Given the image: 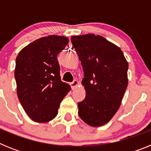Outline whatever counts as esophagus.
Masks as SVG:
<instances>
[{"mask_svg": "<svg viewBox=\"0 0 151 151\" xmlns=\"http://www.w3.org/2000/svg\"><path fill=\"white\" fill-rule=\"evenodd\" d=\"M78 84H79V82H78V80H74L73 82H71V84H70V85H71L72 88L74 89V88H76L77 86H78Z\"/></svg>", "mask_w": 151, "mask_h": 151, "instance_id": "esophagus-1", "label": "esophagus"}]
</instances>
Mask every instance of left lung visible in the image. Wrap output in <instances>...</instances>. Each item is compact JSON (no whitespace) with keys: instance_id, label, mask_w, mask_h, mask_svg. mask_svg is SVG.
Segmentation results:
<instances>
[{"instance_id":"8db88e82","label":"left lung","mask_w":151,"mask_h":151,"mask_svg":"<svg viewBox=\"0 0 151 151\" xmlns=\"http://www.w3.org/2000/svg\"><path fill=\"white\" fill-rule=\"evenodd\" d=\"M83 68L86 96L78 104V116L88 125L107 123L121 105L128 86L129 64L118 46L101 35L86 34L71 38Z\"/></svg>"}]
</instances>
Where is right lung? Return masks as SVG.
Returning a JSON list of instances; mask_svg holds the SVG:
<instances>
[{
    "instance_id": "obj_1",
    "label": "right lung",
    "mask_w": 151,
    "mask_h": 151,
    "mask_svg": "<svg viewBox=\"0 0 151 151\" xmlns=\"http://www.w3.org/2000/svg\"><path fill=\"white\" fill-rule=\"evenodd\" d=\"M68 43L65 36H46L28 45L17 55V96L35 122L43 123L55 118L61 101L71 90L69 84L61 81L57 58Z\"/></svg>"
}]
</instances>
